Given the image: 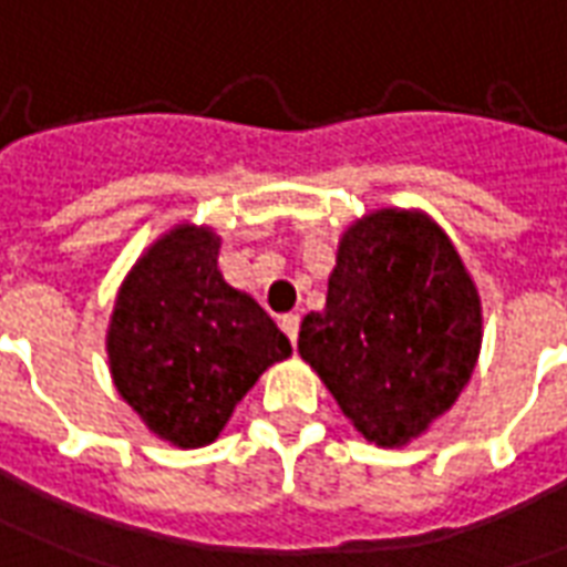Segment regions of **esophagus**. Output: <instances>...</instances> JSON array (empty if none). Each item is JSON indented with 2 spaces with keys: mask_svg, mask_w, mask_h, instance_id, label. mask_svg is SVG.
Here are the masks:
<instances>
[{
  "mask_svg": "<svg viewBox=\"0 0 567 567\" xmlns=\"http://www.w3.org/2000/svg\"><path fill=\"white\" fill-rule=\"evenodd\" d=\"M279 327H282L285 337L291 339V346H295L297 333H300V316H295V312H291V316H282L279 318Z\"/></svg>",
  "mask_w": 567,
  "mask_h": 567,
  "instance_id": "obj_1",
  "label": "esophagus"
}]
</instances>
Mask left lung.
<instances>
[{"instance_id": "1", "label": "left lung", "mask_w": 567, "mask_h": 567, "mask_svg": "<svg viewBox=\"0 0 567 567\" xmlns=\"http://www.w3.org/2000/svg\"><path fill=\"white\" fill-rule=\"evenodd\" d=\"M481 297L451 237L412 209H375L342 234L327 306L297 351L367 442L400 447L442 417L475 372Z\"/></svg>"}]
</instances>
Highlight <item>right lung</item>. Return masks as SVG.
<instances>
[{"mask_svg": "<svg viewBox=\"0 0 567 567\" xmlns=\"http://www.w3.org/2000/svg\"><path fill=\"white\" fill-rule=\"evenodd\" d=\"M213 228L177 225L137 258L113 303V384L146 430L177 447L216 442L261 372L291 342L219 272Z\"/></svg>", "mask_w": 567, "mask_h": 567, "instance_id": "obj_1", "label": "right lung"}]
</instances>
